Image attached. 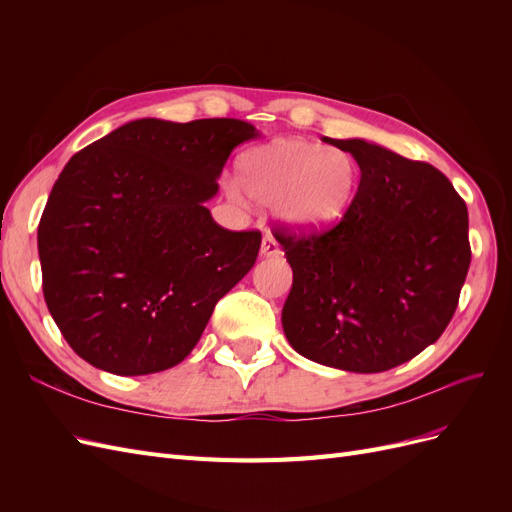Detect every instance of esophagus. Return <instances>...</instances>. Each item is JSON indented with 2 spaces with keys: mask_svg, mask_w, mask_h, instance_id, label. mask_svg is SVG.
Returning <instances> with one entry per match:
<instances>
[{
  "mask_svg": "<svg viewBox=\"0 0 512 512\" xmlns=\"http://www.w3.org/2000/svg\"><path fill=\"white\" fill-rule=\"evenodd\" d=\"M260 254L262 256H277L280 254V243H277V239L271 235V232L267 230L265 237H262V245H260Z\"/></svg>",
  "mask_w": 512,
  "mask_h": 512,
  "instance_id": "1",
  "label": "esophagus"
}]
</instances>
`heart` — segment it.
Returning a JSON list of instances; mask_svg holds the SVG:
<instances>
[{
    "mask_svg": "<svg viewBox=\"0 0 512 512\" xmlns=\"http://www.w3.org/2000/svg\"><path fill=\"white\" fill-rule=\"evenodd\" d=\"M237 181L258 203L277 205L294 228L322 230L348 211L359 185V164L342 147L277 138L241 153Z\"/></svg>",
    "mask_w": 512,
    "mask_h": 512,
    "instance_id": "heart-1",
    "label": "heart"
}]
</instances>
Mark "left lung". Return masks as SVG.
I'll return each instance as SVG.
<instances>
[{
    "label": "left lung",
    "mask_w": 512,
    "mask_h": 512,
    "mask_svg": "<svg viewBox=\"0 0 512 512\" xmlns=\"http://www.w3.org/2000/svg\"><path fill=\"white\" fill-rule=\"evenodd\" d=\"M361 168L348 211L327 230H280L292 267L282 309L305 359L359 374L406 363L444 333L470 269L468 207L438 168L350 138Z\"/></svg>",
    "instance_id": "8db88e82"
}]
</instances>
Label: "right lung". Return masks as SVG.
Wrapping results in <instances>:
<instances>
[{
  "label": "right lung",
  "mask_w": 512,
  "mask_h": 512,
  "mask_svg": "<svg viewBox=\"0 0 512 512\" xmlns=\"http://www.w3.org/2000/svg\"><path fill=\"white\" fill-rule=\"evenodd\" d=\"M241 119H136L74 153L38 224L46 307L70 348L117 376L181 363L213 307L254 267L258 230H226L205 203Z\"/></svg>",
  "instance_id": "1"
}]
</instances>
